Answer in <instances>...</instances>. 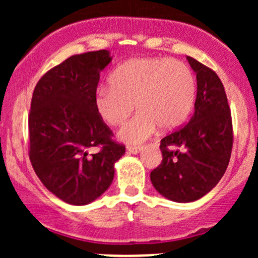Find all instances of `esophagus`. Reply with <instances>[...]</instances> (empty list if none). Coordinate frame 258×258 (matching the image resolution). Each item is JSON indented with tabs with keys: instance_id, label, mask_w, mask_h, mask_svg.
I'll list each match as a JSON object with an SVG mask.
<instances>
[{
	"instance_id": "34e87169",
	"label": "esophagus",
	"mask_w": 258,
	"mask_h": 258,
	"mask_svg": "<svg viewBox=\"0 0 258 258\" xmlns=\"http://www.w3.org/2000/svg\"><path fill=\"white\" fill-rule=\"evenodd\" d=\"M127 150L132 154H138L142 150V147H133V146H127Z\"/></svg>"
}]
</instances>
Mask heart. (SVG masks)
I'll return each instance as SVG.
<instances>
[{
	"instance_id": "heart-1",
	"label": "heart",
	"mask_w": 258,
	"mask_h": 258,
	"mask_svg": "<svg viewBox=\"0 0 258 258\" xmlns=\"http://www.w3.org/2000/svg\"><path fill=\"white\" fill-rule=\"evenodd\" d=\"M94 97V108L106 125L122 123L133 108L138 112L120 128L126 143H142L155 132L176 128L194 105L197 81L190 68L166 58L133 59L120 65Z\"/></svg>"
}]
</instances>
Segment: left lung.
<instances>
[{"mask_svg": "<svg viewBox=\"0 0 258 258\" xmlns=\"http://www.w3.org/2000/svg\"><path fill=\"white\" fill-rule=\"evenodd\" d=\"M186 59L197 74L194 114L186 125L161 139L162 161L150 173L154 188L177 203L195 201L215 188L233 148L232 115L221 79L197 59Z\"/></svg>", "mask_w": 258, "mask_h": 258, "instance_id": "8db88e82", "label": "left lung"}]
</instances>
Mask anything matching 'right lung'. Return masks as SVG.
Masks as SVG:
<instances>
[{"label": "right lung", "instance_id": "1", "mask_svg": "<svg viewBox=\"0 0 258 258\" xmlns=\"http://www.w3.org/2000/svg\"><path fill=\"white\" fill-rule=\"evenodd\" d=\"M110 61L105 49L72 55L44 74L32 93L29 158L43 185L72 205L104 193L125 154L94 108L99 73Z\"/></svg>", "mask_w": 258, "mask_h": 258}]
</instances>
